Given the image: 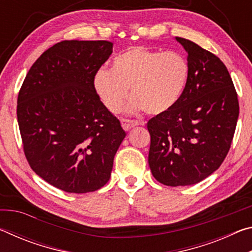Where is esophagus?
I'll list each match as a JSON object with an SVG mask.
<instances>
[{
  "instance_id": "esophagus-1",
  "label": "esophagus",
  "mask_w": 252,
  "mask_h": 252,
  "mask_svg": "<svg viewBox=\"0 0 252 252\" xmlns=\"http://www.w3.org/2000/svg\"><path fill=\"white\" fill-rule=\"evenodd\" d=\"M140 121L138 120H130V119H121V125L125 130H130L131 127L136 126L140 125Z\"/></svg>"
}]
</instances>
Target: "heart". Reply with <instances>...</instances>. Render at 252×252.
Wrapping results in <instances>:
<instances>
[{
	"mask_svg": "<svg viewBox=\"0 0 252 252\" xmlns=\"http://www.w3.org/2000/svg\"><path fill=\"white\" fill-rule=\"evenodd\" d=\"M190 75V65L179 52H162L132 46L114 58L112 69L101 67L94 89L106 109L120 111L129 96L130 110L143 109L157 116L168 112L180 101Z\"/></svg>",
	"mask_w": 252,
	"mask_h": 252,
	"instance_id": "1",
	"label": "heart"
}]
</instances>
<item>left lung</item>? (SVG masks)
I'll return each instance as SVG.
<instances>
[{"instance_id": "left-lung-1", "label": "left lung", "mask_w": 252, "mask_h": 252, "mask_svg": "<svg viewBox=\"0 0 252 252\" xmlns=\"http://www.w3.org/2000/svg\"><path fill=\"white\" fill-rule=\"evenodd\" d=\"M188 52L190 75L180 101L148 121L149 165L164 186H191L218 169L231 147L238 95L221 60L194 42L176 37Z\"/></svg>"}]
</instances>
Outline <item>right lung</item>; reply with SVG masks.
I'll return each instance as SVG.
<instances>
[{
    "label": "right lung",
    "mask_w": 252,
    "mask_h": 252,
    "mask_svg": "<svg viewBox=\"0 0 252 252\" xmlns=\"http://www.w3.org/2000/svg\"><path fill=\"white\" fill-rule=\"evenodd\" d=\"M112 48L104 40L59 42L34 62L20 89L16 114L25 158L37 176L65 192L103 187L126 136L94 89Z\"/></svg>",
    "instance_id": "1"
}]
</instances>
